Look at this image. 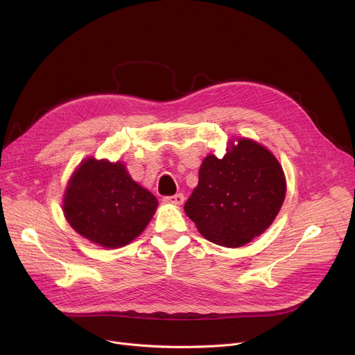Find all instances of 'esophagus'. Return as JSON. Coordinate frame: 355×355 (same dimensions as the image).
I'll return each instance as SVG.
<instances>
[{
    "label": "esophagus",
    "mask_w": 355,
    "mask_h": 355,
    "mask_svg": "<svg viewBox=\"0 0 355 355\" xmlns=\"http://www.w3.org/2000/svg\"><path fill=\"white\" fill-rule=\"evenodd\" d=\"M184 194H175V196H166L162 198V201L165 204H173V206H181V204L184 202Z\"/></svg>",
    "instance_id": "esophagus-1"
}]
</instances>
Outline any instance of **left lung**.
Returning a JSON list of instances; mask_svg holds the SVG:
<instances>
[{"mask_svg": "<svg viewBox=\"0 0 355 355\" xmlns=\"http://www.w3.org/2000/svg\"><path fill=\"white\" fill-rule=\"evenodd\" d=\"M285 193L284 170L275 155L252 139L239 138L221 159H202L198 185L184 211L207 240L240 248L272 225Z\"/></svg>", "mask_w": 355, "mask_h": 355, "instance_id": "left-lung-1", "label": "left lung"}]
</instances>
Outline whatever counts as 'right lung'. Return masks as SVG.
Returning a JSON list of instances; mask_svg holds the SVG:
<instances>
[{"label": "right lung", "mask_w": 355, "mask_h": 355, "mask_svg": "<svg viewBox=\"0 0 355 355\" xmlns=\"http://www.w3.org/2000/svg\"><path fill=\"white\" fill-rule=\"evenodd\" d=\"M158 207L154 194L135 182L122 162L85 159L64 191L69 225L92 243L116 249L148 226Z\"/></svg>", "instance_id": "1"}]
</instances>
